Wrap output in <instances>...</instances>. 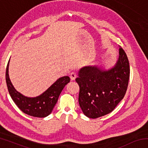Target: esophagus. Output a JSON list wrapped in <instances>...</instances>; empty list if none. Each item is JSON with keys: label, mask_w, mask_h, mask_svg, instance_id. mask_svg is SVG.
Here are the masks:
<instances>
[{"label": "esophagus", "mask_w": 148, "mask_h": 148, "mask_svg": "<svg viewBox=\"0 0 148 148\" xmlns=\"http://www.w3.org/2000/svg\"><path fill=\"white\" fill-rule=\"evenodd\" d=\"M70 77H71V80H74L75 78L77 77V73L75 72H72L70 74Z\"/></svg>", "instance_id": "1"}]
</instances>
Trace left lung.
Segmentation results:
<instances>
[{
	"label": "left lung",
	"mask_w": 148,
	"mask_h": 148,
	"mask_svg": "<svg viewBox=\"0 0 148 148\" xmlns=\"http://www.w3.org/2000/svg\"><path fill=\"white\" fill-rule=\"evenodd\" d=\"M129 76V60L121 47L118 60L110 69L97 66L80 69L76 81L79 86V104L85 116L95 119L113 111L123 99Z\"/></svg>",
	"instance_id": "1"
}]
</instances>
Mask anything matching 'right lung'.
Instances as JSON below:
<instances>
[{"label":"right lung","mask_w":148,"mask_h":148,"mask_svg":"<svg viewBox=\"0 0 148 148\" xmlns=\"http://www.w3.org/2000/svg\"><path fill=\"white\" fill-rule=\"evenodd\" d=\"M8 61L6 71V82L9 93L17 107L25 114L32 117H45L51 113L61 91L70 82L69 76H63L57 80L43 93L36 97H28L14 88L10 79Z\"/></svg>","instance_id":"add662e5"}]
</instances>
